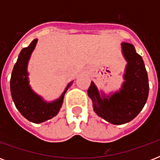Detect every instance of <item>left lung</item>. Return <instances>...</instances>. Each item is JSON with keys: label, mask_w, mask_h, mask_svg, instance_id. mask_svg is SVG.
Masks as SVG:
<instances>
[{"label": "left lung", "mask_w": 160, "mask_h": 160, "mask_svg": "<svg viewBox=\"0 0 160 160\" xmlns=\"http://www.w3.org/2000/svg\"><path fill=\"white\" fill-rule=\"evenodd\" d=\"M121 46L128 62L121 90L107 97L103 95L102 98L94 82L88 90L95 113L113 124L131 121L144 108L149 95V80L144 60L132 44L123 42Z\"/></svg>", "instance_id": "8db88e82"}]
</instances>
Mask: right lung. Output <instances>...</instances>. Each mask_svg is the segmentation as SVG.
Instances as JSON below:
<instances>
[{
    "mask_svg": "<svg viewBox=\"0 0 160 160\" xmlns=\"http://www.w3.org/2000/svg\"><path fill=\"white\" fill-rule=\"evenodd\" d=\"M37 43L35 39L28 47L23 48L14 65L11 77V93L16 109L29 121L42 123L55 117L62 105L64 95L70 85H67L61 96L53 102L47 103L36 95L29 85L27 65L29 59Z\"/></svg>",
    "mask_w": 160,
    "mask_h": 160,
    "instance_id": "add662e5",
    "label": "right lung"
}]
</instances>
